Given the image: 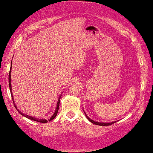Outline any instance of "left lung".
Segmentation results:
<instances>
[{"label": "left lung", "mask_w": 153, "mask_h": 153, "mask_svg": "<svg viewBox=\"0 0 153 153\" xmlns=\"http://www.w3.org/2000/svg\"><path fill=\"white\" fill-rule=\"evenodd\" d=\"M86 117H87L88 120H89L90 122H92V123H94V124H96V125H99V126H110V125H112L113 124V123H114L116 121H114V122H111V123H99V122H97V121H94L92 120V119H90L89 117H88L87 115H86V114L85 113Z\"/></svg>", "instance_id": "1"}]
</instances>
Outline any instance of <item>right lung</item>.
<instances>
[{"mask_svg":"<svg viewBox=\"0 0 153 153\" xmlns=\"http://www.w3.org/2000/svg\"><path fill=\"white\" fill-rule=\"evenodd\" d=\"M11 68H12V65H11ZM11 68H10V73H9V86H10V92H11V95H12V100H13V103H14V105L15 106V108H16V109L18 110V112H19L20 114H21L22 115H23L24 117H27V118L31 119V120H33V121H37V122H40V123H47L48 121H50L51 120H52V119H54L55 118V117L56 116L57 113H58V110H59V103H60V99H61V97L59 98V100H58V102H57V106H56V110H55V112L54 114L52 115V117H50V119H48V120H46V119H36V118H34V117H30V116H28L27 114H23L21 112H20L19 110L17 109V108L16 107V105L14 104V97H13V95H12V86H11V74H10V72H11Z\"/></svg>","mask_w":153,"mask_h":153,"instance_id":"1","label":"right lung"}]
</instances>
